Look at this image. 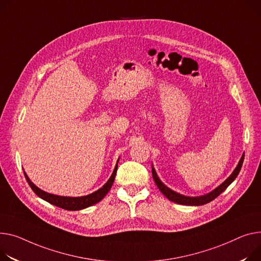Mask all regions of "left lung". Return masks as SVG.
Returning <instances> with one entry per match:
<instances>
[{
	"mask_svg": "<svg viewBox=\"0 0 261 261\" xmlns=\"http://www.w3.org/2000/svg\"><path fill=\"white\" fill-rule=\"evenodd\" d=\"M244 160H245V154H242L241 159L236 167V169L234 170V172L232 173V174L230 175V177L223 181L219 187H217L214 191H212L211 193L206 194V195H203V196H199V197H188V196H184V195H180L176 192H174V191L170 190L169 188H167L159 178L158 174H156V172L154 170V168L152 167V175H153V179L156 184V186L159 187V189L161 190V192L171 201L173 202H176V203H179V204H185V205H202V204H205L207 202H210L212 200H214L218 195H220L223 191L227 189L232 182L233 180L237 177V175L239 174V171L242 167V163H244Z\"/></svg>",
	"mask_w": 261,
	"mask_h": 261,
	"instance_id": "left-lung-1",
	"label": "left lung"
}]
</instances>
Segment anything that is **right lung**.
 Instances as JSON below:
<instances>
[{
  "mask_svg": "<svg viewBox=\"0 0 261 261\" xmlns=\"http://www.w3.org/2000/svg\"><path fill=\"white\" fill-rule=\"evenodd\" d=\"M116 171H117V165L114 168V171L112 173L111 177L105 185L102 186V188L95 191L94 193H91L87 196H82V197H64V196L49 194L47 192H44V191H42L41 189H39L37 186H34L31 182V180L28 178L25 172H24V174H25L26 180L29 184L30 188L33 190V192L36 193L39 197L48 201L51 204L62 207V209H64V210L77 211V210H82V209H85V207H88L90 205L97 203L98 201H100L103 197L106 196V194L109 192V190L111 189V187L113 185V181H114V178L116 175Z\"/></svg>",
  "mask_w": 261,
  "mask_h": 261,
  "instance_id": "add662e5",
  "label": "right lung"
}]
</instances>
